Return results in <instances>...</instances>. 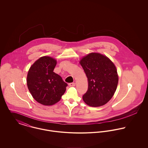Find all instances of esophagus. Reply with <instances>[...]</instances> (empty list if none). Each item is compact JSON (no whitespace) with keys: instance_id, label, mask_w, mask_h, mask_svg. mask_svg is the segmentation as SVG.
I'll return each instance as SVG.
<instances>
[{"instance_id":"34e87169","label":"esophagus","mask_w":148,"mask_h":148,"mask_svg":"<svg viewBox=\"0 0 148 148\" xmlns=\"http://www.w3.org/2000/svg\"><path fill=\"white\" fill-rule=\"evenodd\" d=\"M75 85H76V84H75V83H69V85L70 86H75Z\"/></svg>"}]
</instances>
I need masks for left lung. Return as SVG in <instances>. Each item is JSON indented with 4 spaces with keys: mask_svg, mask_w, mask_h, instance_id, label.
Masks as SVG:
<instances>
[{
    "mask_svg": "<svg viewBox=\"0 0 148 148\" xmlns=\"http://www.w3.org/2000/svg\"><path fill=\"white\" fill-rule=\"evenodd\" d=\"M79 63L88 82L83 101L92 107L105 105L114 95L118 85L119 76L115 65L106 55L96 52L83 56Z\"/></svg>",
    "mask_w": 148,
    "mask_h": 148,
    "instance_id": "obj_1",
    "label": "left lung"
}]
</instances>
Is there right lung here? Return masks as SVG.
I'll use <instances>...</instances> for the list:
<instances>
[{
    "instance_id": "obj_1",
    "label": "right lung",
    "mask_w": 148,
    "mask_h": 148,
    "mask_svg": "<svg viewBox=\"0 0 148 148\" xmlns=\"http://www.w3.org/2000/svg\"><path fill=\"white\" fill-rule=\"evenodd\" d=\"M55 59L44 56L29 68L27 84L33 98L44 106H52L59 102L68 85L59 75L53 72Z\"/></svg>"
}]
</instances>
